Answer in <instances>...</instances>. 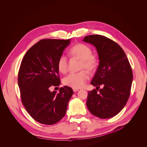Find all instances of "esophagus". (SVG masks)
<instances>
[{
	"label": "esophagus",
	"instance_id": "obj_1",
	"mask_svg": "<svg viewBox=\"0 0 147 147\" xmlns=\"http://www.w3.org/2000/svg\"><path fill=\"white\" fill-rule=\"evenodd\" d=\"M73 90L74 92H77L79 90V89H78V88H73Z\"/></svg>",
	"mask_w": 147,
	"mask_h": 147
}]
</instances>
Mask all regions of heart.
<instances>
[{"label": "heart", "mask_w": 147, "mask_h": 147, "mask_svg": "<svg viewBox=\"0 0 147 147\" xmlns=\"http://www.w3.org/2000/svg\"><path fill=\"white\" fill-rule=\"evenodd\" d=\"M92 53V51L90 47L81 43L77 44L71 48L70 55L81 61L80 69L85 70L67 75L63 80L65 85L73 88H80L85 85L89 78V75L86 70L92 73L97 69L99 65L98 56ZM57 66L60 72L66 73L69 68V61L67 56L61 55L58 59Z\"/></svg>", "instance_id": "obj_1"}]
</instances>
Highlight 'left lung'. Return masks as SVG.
<instances>
[{
    "mask_svg": "<svg viewBox=\"0 0 147 147\" xmlns=\"http://www.w3.org/2000/svg\"><path fill=\"white\" fill-rule=\"evenodd\" d=\"M83 40L95 47L99 59L91 82L96 88L88 91L87 108L100 119L112 117L123 109L130 96L133 77L130 62L121 47L106 36L90 35Z\"/></svg>",
    "mask_w": 147,
    "mask_h": 147,
    "instance_id": "1",
    "label": "left lung"
}]
</instances>
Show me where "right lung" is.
Masks as SVG:
<instances>
[{
	"mask_svg": "<svg viewBox=\"0 0 147 147\" xmlns=\"http://www.w3.org/2000/svg\"><path fill=\"white\" fill-rule=\"evenodd\" d=\"M70 42V39L40 40L21 63L18 74L21 99L29 115L40 123L54 124L66 113L72 88L64 86L58 93L50 89L60 84L57 61Z\"/></svg>",
	"mask_w": 147,
	"mask_h": 147,
	"instance_id": "1",
	"label": "right lung"
}]
</instances>
